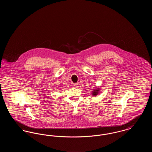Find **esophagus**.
<instances>
[{
	"mask_svg": "<svg viewBox=\"0 0 152 152\" xmlns=\"http://www.w3.org/2000/svg\"><path fill=\"white\" fill-rule=\"evenodd\" d=\"M78 87V84H77V83H75V84H73V88H77Z\"/></svg>",
	"mask_w": 152,
	"mask_h": 152,
	"instance_id": "34e87169",
	"label": "esophagus"
}]
</instances>
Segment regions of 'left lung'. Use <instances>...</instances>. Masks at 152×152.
<instances>
[{"mask_svg": "<svg viewBox=\"0 0 152 152\" xmlns=\"http://www.w3.org/2000/svg\"><path fill=\"white\" fill-rule=\"evenodd\" d=\"M100 89L96 87V88L94 89V91H92V96H94V97H96V96H97L98 94L100 93Z\"/></svg>", "mask_w": 152, "mask_h": 152, "instance_id": "obj_1", "label": "left lung"}]
</instances>
